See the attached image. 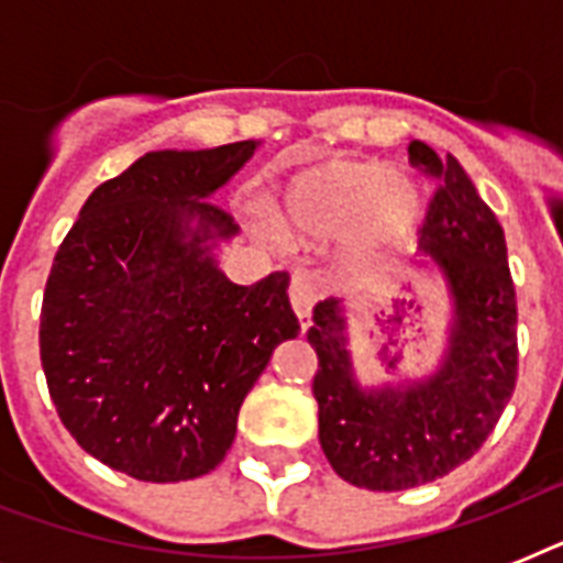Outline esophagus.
I'll use <instances>...</instances> for the list:
<instances>
[{"instance_id":"obj_1","label":"esophagus","mask_w":563,"mask_h":563,"mask_svg":"<svg viewBox=\"0 0 563 563\" xmlns=\"http://www.w3.org/2000/svg\"><path fill=\"white\" fill-rule=\"evenodd\" d=\"M289 300L291 309H295V316L300 321V330H307L312 324V307H316L318 300V289L316 280L309 277V274H295L289 283Z\"/></svg>"}]
</instances>
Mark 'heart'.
<instances>
[{"label":"heart","mask_w":563,"mask_h":563,"mask_svg":"<svg viewBox=\"0 0 563 563\" xmlns=\"http://www.w3.org/2000/svg\"><path fill=\"white\" fill-rule=\"evenodd\" d=\"M427 207V189L400 178L391 163L333 161L289 180L280 195V221L289 236L303 242H327L353 230L362 251H379L409 239Z\"/></svg>","instance_id":"b5f03b06"}]
</instances>
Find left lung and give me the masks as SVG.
<instances>
[{
  "label": "left lung",
  "instance_id": "obj_1",
  "mask_svg": "<svg viewBox=\"0 0 563 563\" xmlns=\"http://www.w3.org/2000/svg\"><path fill=\"white\" fill-rule=\"evenodd\" d=\"M409 161L441 178L420 228L418 268L435 272L450 298L441 360L429 374L365 383L351 351V307L321 300L307 342L318 353L312 394L318 438L344 482L406 490L446 476L494 432L517 383V298L506 233L453 154L427 143Z\"/></svg>",
  "mask_w": 563,
  "mask_h": 563
}]
</instances>
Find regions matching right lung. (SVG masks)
<instances>
[{"label":"right lung","mask_w":563,"mask_h":563,"mask_svg":"<svg viewBox=\"0 0 563 563\" xmlns=\"http://www.w3.org/2000/svg\"><path fill=\"white\" fill-rule=\"evenodd\" d=\"M256 140L148 152L84 201L57 247L40 312V362L69 435L140 482L210 473L239 406L300 330L289 274L224 277L216 247L236 224L219 192Z\"/></svg>","instance_id":"obj_1"}]
</instances>
